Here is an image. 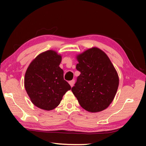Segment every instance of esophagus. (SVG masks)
<instances>
[{
	"label": "esophagus",
	"instance_id": "1",
	"mask_svg": "<svg viewBox=\"0 0 146 146\" xmlns=\"http://www.w3.org/2000/svg\"><path fill=\"white\" fill-rule=\"evenodd\" d=\"M69 84H70L71 87H73V85H74V84H75V80H72L70 81V82H69Z\"/></svg>",
	"mask_w": 146,
	"mask_h": 146
}]
</instances>
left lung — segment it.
Here are the masks:
<instances>
[{
    "label": "left lung",
    "instance_id": "1",
    "mask_svg": "<svg viewBox=\"0 0 146 146\" xmlns=\"http://www.w3.org/2000/svg\"><path fill=\"white\" fill-rule=\"evenodd\" d=\"M76 69L80 72L71 88L79 104L91 113L106 110L113 102L119 78L108 55L94 47L76 55Z\"/></svg>",
    "mask_w": 146,
    "mask_h": 146
}]
</instances>
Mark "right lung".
Listing matches in <instances>:
<instances>
[{"label": "right lung", "mask_w": 146, "mask_h": 146, "mask_svg": "<svg viewBox=\"0 0 146 146\" xmlns=\"http://www.w3.org/2000/svg\"><path fill=\"white\" fill-rule=\"evenodd\" d=\"M62 56L53 50L39 54L26 71L24 87L31 102L36 107L50 111L57 107L71 86L64 79L59 67Z\"/></svg>", "instance_id": "add662e5"}]
</instances>
